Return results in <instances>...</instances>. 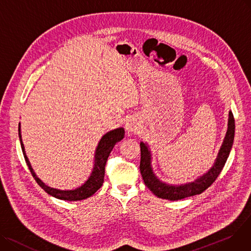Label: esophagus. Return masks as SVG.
Wrapping results in <instances>:
<instances>
[{
  "instance_id": "esophagus-1",
  "label": "esophagus",
  "mask_w": 251,
  "mask_h": 251,
  "mask_svg": "<svg viewBox=\"0 0 251 251\" xmlns=\"http://www.w3.org/2000/svg\"><path fill=\"white\" fill-rule=\"evenodd\" d=\"M140 128H141V125L136 117H130L129 120H127L126 124V129L128 134H134V132L139 131Z\"/></svg>"
}]
</instances>
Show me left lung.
I'll use <instances>...</instances> for the list:
<instances>
[{
  "mask_svg": "<svg viewBox=\"0 0 251 251\" xmlns=\"http://www.w3.org/2000/svg\"><path fill=\"white\" fill-rule=\"evenodd\" d=\"M235 135V121L232 111H229L228 128L225 135L222 146L219 150L218 156L215 160L214 165L207 171L201 175L196 180L182 183V184H169L160 180L153 171L152 167V153L150 147L147 143L141 142V163L140 171L146 186L152 193L163 200L178 201L188 197H194L201 195L202 191L207 189L216 180L220 172L222 171L226 161L229 157L230 151Z\"/></svg>",
  "mask_w": 251,
  "mask_h": 251,
  "instance_id": "obj_1",
  "label": "left lung"
}]
</instances>
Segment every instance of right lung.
<instances>
[{"instance_id": "1", "label": "right lung", "mask_w": 251, "mask_h": 251, "mask_svg": "<svg viewBox=\"0 0 251 251\" xmlns=\"http://www.w3.org/2000/svg\"><path fill=\"white\" fill-rule=\"evenodd\" d=\"M18 134H19V139H20V144H21V148L22 152L25 158V161L27 163V166L29 167V170H30L32 176L38 185L44 189L46 193H48L50 196L58 199V200H63V201H82L87 198H90L93 196L96 191L101 187L103 183V179H104V173H105V164L106 161L108 159V156L110 152L112 151L114 145L120 142L124 139L125 137V128L124 127H117L112 130L107 131L106 134L103 136L99 143L98 146L96 147L95 150V155H94V166L91 171V174L88 179L79 187L75 189H57L50 187L47 185L44 182L41 181L37 177V175L35 174L30 162H29L28 157L26 156L25 148L22 142V136H21V126L19 124V128H18Z\"/></svg>"}]
</instances>
